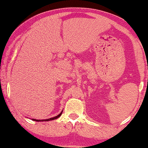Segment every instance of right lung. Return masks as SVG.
Returning <instances> with one entry per match:
<instances>
[{"label":"right lung","instance_id":"right-lung-1","mask_svg":"<svg viewBox=\"0 0 148 148\" xmlns=\"http://www.w3.org/2000/svg\"><path fill=\"white\" fill-rule=\"evenodd\" d=\"M61 114H62V112H60L59 114L57 115V116H56L52 117V118H50V119H44V120H36V119H32V120L35 121H52V120H54V119H58V117H59Z\"/></svg>","mask_w":148,"mask_h":148}]
</instances>
